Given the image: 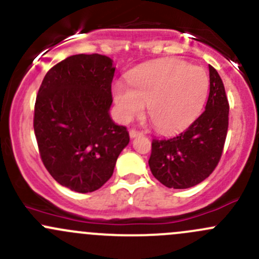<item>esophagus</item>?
Returning a JSON list of instances; mask_svg holds the SVG:
<instances>
[{
	"label": "esophagus",
	"mask_w": 259,
	"mask_h": 259,
	"mask_svg": "<svg viewBox=\"0 0 259 259\" xmlns=\"http://www.w3.org/2000/svg\"><path fill=\"white\" fill-rule=\"evenodd\" d=\"M129 135H130V138H135V137H138V135H143V133L139 132V130H137V129H130Z\"/></svg>",
	"instance_id": "34e87169"
}]
</instances>
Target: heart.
Instances as JSON below:
<instances>
[{
    "label": "heart",
    "instance_id": "1",
    "mask_svg": "<svg viewBox=\"0 0 259 259\" xmlns=\"http://www.w3.org/2000/svg\"><path fill=\"white\" fill-rule=\"evenodd\" d=\"M129 86L117 82L114 99L119 115L127 121L148 108L151 124L160 133L184 129L199 114L209 80L203 69L177 59L158 60L129 75Z\"/></svg>",
    "mask_w": 259,
    "mask_h": 259
}]
</instances>
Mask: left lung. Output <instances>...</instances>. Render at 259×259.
Masks as SVG:
<instances>
[{"label": "left lung", "instance_id": "obj_1", "mask_svg": "<svg viewBox=\"0 0 259 259\" xmlns=\"http://www.w3.org/2000/svg\"><path fill=\"white\" fill-rule=\"evenodd\" d=\"M209 82V96L200 116L177 137L151 142L149 166L165 187H194L208 178L221 160L228 132L229 103L223 81L210 65Z\"/></svg>", "mask_w": 259, "mask_h": 259}]
</instances>
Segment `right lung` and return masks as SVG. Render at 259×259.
<instances>
[{"instance_id": "obj_1", "label": "right lung", "mask_w": 259, "mask_h": 259, "mask_svg": "<svg viewBox=\"0 0 259 259\" xmlns=\"http://www.w3.org/2000/svg\"><path fill=\"white\" fill-rule=\"evenodd\" d=\"M115 67L108 56L80 54L49 70L38 89L33 130L51 177L77 193L103 187L129 144L109 115Z\"/></svg>"}]
</instances>
